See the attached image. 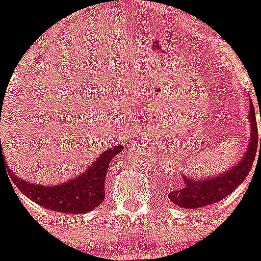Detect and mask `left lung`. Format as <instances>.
I'll use <instances>...</instances> for the list:
<instances>
[{
  "label": "left lung",
  "instance_id": "left-lung-1",
  "mask_svg": "<svg viewBox=\"0 0 261 261\" xmlns=\"http://www.w3.org/2000/svg\"><path fill=\"white\" fill-rule=\"evenodd\" d=\"M248 121L251 125L250 138L246 153L238 162H235L226 171L211 176L195 177L183 174V186L179 190L168 193L170 201L184 209L202 208L225 199L226 196H229L237 187L243 183L251 171L256 151H261V138L259 141L256 117L252 105L248 112Z\"/></svg>",
  "mask_w": 261,
  "mask_h": 261
}]
</instances>
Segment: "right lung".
Returning a JSON list of instances; mask_svg holds the SVG:
<instances>
[{
    "label": "right lung",
    "instance_id": "right-lung-1",
    "mask_svg": "<svg viewBox=\"0 0 261 261\" xmlns=\"http://www.w3.org/2000/svg\"><path fill=\"white\" fill-rule=\"evenodd\" d=\"M1 117V116H0ZM0 138V153L1 149ZM123 150V145H114L99 154L94 162L82 172L68 181L59 184H41L22 179L13 174L10 170L11 180L19 188L20 192L30 200L35 201L43 208L52 209L60 213L81 214L95 209L105 200V180L111 159Z\"/></svg>",
    "mask_w": 261,
    "mask_h": 261
}]
</instances>
